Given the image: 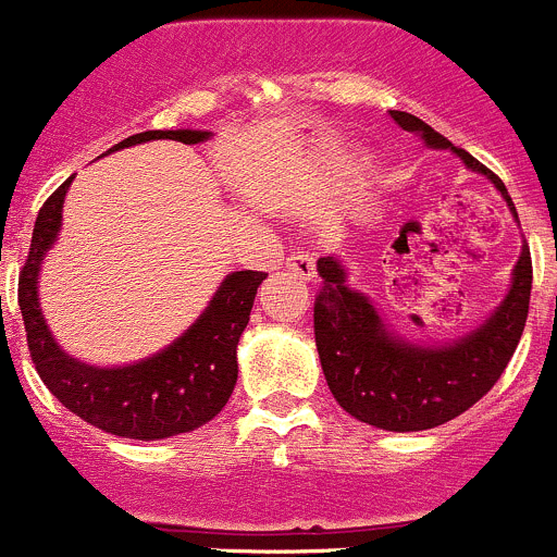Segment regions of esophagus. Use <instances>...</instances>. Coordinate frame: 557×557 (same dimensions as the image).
<instances>
[{
    "label": "esophagus",
    "instance_id": "obj_1",
    "mask_svg": "<svg viewBox=\"0 0 557 557\" xmlns=\"http://www.w3.org/2000/svg\"><path fill=\"white\" fill-rule=\"evenodd\" d=\"M286 271L295 273V276L311 281L313 273H317V262H313V255L306 249H297L286 257Z\"/></svg>",
    "mask_w": 557,
    "mask_h": 557
}]
</instances>
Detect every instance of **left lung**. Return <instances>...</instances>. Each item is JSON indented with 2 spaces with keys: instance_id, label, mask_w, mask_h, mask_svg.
I'll use <instances>...</instances> for the list:
<instances>
[{
  "instance_id": "1",
  "label": "left lung",
  "mask_w": 557,
  "mask_h": 557,
  "mask_svg": "<svg viewBox=\"0 0 557 557\" xmlns=\"http://www.w3.org/2000/svg\"><path fill=\"white\" fill-rule=\"evenodd\" d=\"M389 115L406 132H417L428 146L453 148L468 168L484 173L498 186L515 211L504 181L479 159L453 146L417 115L404 110H389ZM317 271L322 284L313 300V333L330 393L344 411L382 431H428L463 414L493 389L525 330L533 284L528 246H522L511 289L498 311L471 335L438 349L404 344L387 333L368 297L346 286L338 260L322 257Z\"/></svg>"
}]
</instances>
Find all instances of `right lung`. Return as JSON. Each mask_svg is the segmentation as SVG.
<instances>
[{"mask_svg":"<svg viewBox=\"0 0 557 557\" xmlns=\"http://www.w3.org/2000/svg\"><path fill=\"white\" fill-rule=\"evenodd\" d=\"M159 137L200 143L206 140L208 132L151 129L126 137L110 151L159 140ZM70 181L73 178L64 181L42 202L32 233L29 257L18 276V306L24 317L26 344L42 384L73 414L113 436L153 442L206 425L224 409L238 382L235 349L240 333L249 324L257 286L268 273L238 271L224 278L202 317L159 355L124 368L84 366L59 349L37 306V271L42 255L57 240Z\"/></svg>","mask_w":557,"mask_h":557,"instance_id":"right-lung-1","label":"right lung"}]
</instances>
